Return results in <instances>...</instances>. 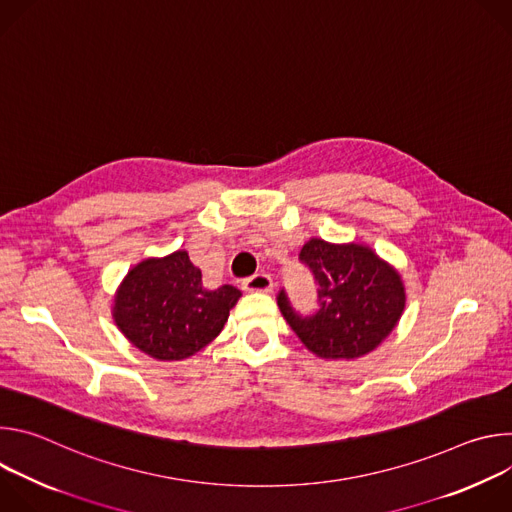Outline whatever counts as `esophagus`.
<instances>
[{
  "mask_svg": "<svg viewBox=\"0 0 512 512\" xmlns=\"http://www.w3.org/2000/svg\"><path fill=\"white\" fill-rule=\"evenodd\" d=\"M241 287L245 291H265V294H267V291L273 289V281H271V277L267 273H255V275L243 279Z\"/></svg>",
  "mask_w": 512,
  "mask_h": 512,
  "instance_id": "obj_1",
  "label": "esophagus"
}]
</instances>
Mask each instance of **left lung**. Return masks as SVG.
<instances>
[{"mask_svg":"<svg viewBox=\"0 0 512 512\" xmlns=\"http://www.w3.org/2000/svg\"><path fill=\"white\" fill-rule=\"evenodd\" d=\"M300 259L312 269L320 310L302 318L285 291L277 306L304 346L326 360H354L373 352L399 324L407 294L401 273L369 245L310 239Z\"/></svg>","mask_w":512,"mask_h":512,"instance_id":"obj_1","label":"left lung"}]
</instances>
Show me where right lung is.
<instances>
[{"label":"right lung","instance_id":"obj_1","mask_svg":"<svg viewBox=\"0 0 512 512\" xmlns=\"http://www.w3.org/2000/svg\"><path fill=\"white\" fill-rule=\"evenodd\" d=\"M241 298L233 285L206 289L188 251L150 257L119 283L113 320L121 334L156 360H182L210 344Z\"/></svg>","mask_w":512,"mask_h":512}]
</instances>
